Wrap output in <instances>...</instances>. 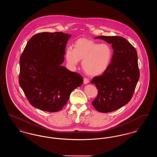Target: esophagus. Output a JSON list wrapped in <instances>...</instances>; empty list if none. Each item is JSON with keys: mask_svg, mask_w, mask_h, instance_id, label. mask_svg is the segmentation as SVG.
<instances>
[{"mask_svg": "<svg viewBox=\"0 0 157 157\" xmlns=\"http://www.w3.org/2000/svg\"><path fill=\"white\" fill-rule=\"evenodd\" d=\"M90 82V81H89V79H88V78H83V83H85V84H87V83H88Z\"/></svg>", "mask_w": 157, "mask_h": 157, "instance_id": "34e87169", "label": "esophagus"}]
</instances>
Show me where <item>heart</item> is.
<instances>
[{
    "label": "heart",
    "mask_w": 157,
    "mask_h": 157,
    "mask_svg": "<svg viewBox=\"0 0 157 157\" xmlns=\"http://www.w3.org/2000/svg\"><path fill=\"white\" fill-rule=\"evenodd\" d=\"M112 56L111 46L106 44L81 38L76 40L73 50L67 49L65 53L67 62L71 66L78 65L82 60V67L87 75L95 76L101 75L107 69Z\"/></svg>",
    "instance_id": "obj_1"
}]
</instances>
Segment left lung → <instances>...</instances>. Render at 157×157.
Wrapping results in <instances>:
<instances>
[{
  "instance_id": "left-lung-1",
  "label": "left lung",
  "mask_w": 157,
  "mask_h": 157,
  "mask_svg": "<svg viewBox=\"0 0 157 157\" xmlns=\"http://www.w3.org/2000/svg\"><path fill=\"white\" fill-rule=\"evenodd\" d=\"M95 38L111 44L113 53L107 69L90 81L98 89L97 97L92 104L99 112H112L127 104L132 97L140 78L137 52L124 37L99 36Z\"/></svg>"
}]
</instances>
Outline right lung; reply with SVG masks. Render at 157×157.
I'll return each mask as SVG.
<instances>
[{"label": "right lung", "mask_w": 157, "mask_h": 157, "mask_svg": "<svg viewBox=\"0 0 157 157\" xmlns=\"http://www.w3.org/2000/svg\"><path fill=\"white\" fill-rule=\"evenodd\" d=\"M71 36L61 32L39 33L21 56L19 85L30 104L40 110H61L72 91L82 84L81 75L60 65Z\"/></svg>", "instance_id": "add662e5"}]
</instances>
